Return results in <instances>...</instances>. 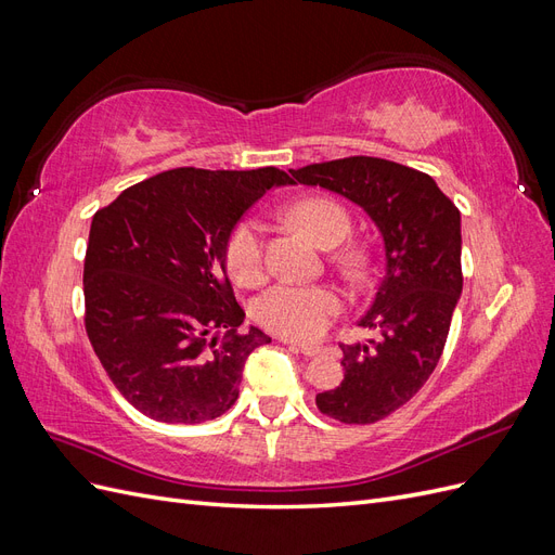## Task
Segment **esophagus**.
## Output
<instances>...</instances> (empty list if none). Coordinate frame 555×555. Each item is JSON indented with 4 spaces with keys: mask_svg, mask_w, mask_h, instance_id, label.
Segmentation results:
<instances>
[{
    "mask_svg": "<svg viewBox=\"0 0 555 555\" xmlns=\"http://www.w3.org/2000/svg\"><path fill=\"white\" fill-rule=\"evenodd\" d=\"M284 343H287L292 349H298L304 357H314V354H319V347H314V345H296V343H289V340H284Z\"/></svg>",
    "mask_w": 555,
    "mask_h": 555,
    "instance_id": "1",
    "label": "esophagus"
}]
</instances>
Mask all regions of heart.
Wrapping results in <instances>:
<instances>
[{
  "mask_svg": "<svg viewBox=\"0 0 555 555\" xmlns=\"http://www.w3.org/2000/svg\"><path fill=\"white\" fill-rule=\"evenodd\" d=\"M289 220L319 247L340 245L351 229L347 210L328 196H304L287 210ZM224 266L233 282L255 284L263 273L261 227L251 217L231 227L224 241ZM343 268L349 275L361 271L357 257H343ZM343 310L338 292L326 284H275L266 289L251 306L257 322L289 340H314L322 335Z\"/></svg>",
  "mask_w": 555,
  "mask_h": 555,
  "instance_id": "1",
  "label": "heart"
}]
</instances>
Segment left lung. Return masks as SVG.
I'll use <instances>...</instances> for the list:
<instances>
[{
    "label": "left lung",
    "mask_w": 555,
    "mask_h": 555,
    "mask_svg": "<svg viewBox=\"0 0 555 555\" xmlns=\"http://www.w3.org/2000/svg\"><path fill=\"white\" fill-rule=\"evenodd\" d=\"M292 176L361 206L384 238V278L359 326L367 345H340L345 379L317 393L322 414L375 424L422 389L438 365L463 292L461 212L428 173L379 157L310 164Z\"/></svg>",
    "instance_id": "left-lung-1"
}]
</instances>
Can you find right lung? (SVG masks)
<instances>
[{
  "label": "right lung",
  "mask_w": 555,
  "mask_h": 555,
  "mask_svg": "<svg viewBox=\"0 0 555 555\" xmlns=\"http://www.w3.org/2000/svg\"><path fill=\"white\" fill-rule=\"evenodd\" d=\"M275 184L294 180L275 166H182L94 212L82 268L86 331L115 389L141 414L204 424L236 402L247 357L271 338L255 326L238 331L245 312L227 278L224 241Z\"/></svg>",
  "instance_id": "add662e5"
}]
</instances>
